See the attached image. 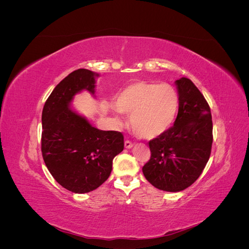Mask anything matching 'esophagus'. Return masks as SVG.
I'll return each mask as SVG.
<instances>
[{
  "mask_svg": "<svg viewBox=\"0 0 249 249\" xmlns=\"http://www.w3.org/2000/svg\"><path fill=\"white\" fill-rule=\"evenodd\" d=\"M133 143L131 142V141H129V140H125L124 141V147L125 148H132L133 147Z\"/></svg>",
  "mask_w": 249,
  "mask_h": 249,
  "instance_id": "1",
  "label": "esophagus"
}]
</instances>
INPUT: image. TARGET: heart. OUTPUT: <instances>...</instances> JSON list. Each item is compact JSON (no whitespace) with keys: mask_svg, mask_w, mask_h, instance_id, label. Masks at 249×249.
<instances>
[{"mask_svg":"<svg viewBox=\"0 0 249 249\" xmlns=\"http://www.w3.org/2000/svg\"><path fill=\"white\" fill-rule=\"evenodd\" d=\"M115 106L118 111L131 115V127L137 136L153 139L175 124L179 96L169 84L136 81L116 95Z\"/></svg>","mask_w":249,"mask_h":249,"instance_id":"heart-1","label":"heart"}]
</instances>
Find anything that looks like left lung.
<instances>
[{"label":"left lung","instance_id":"left-lung-1","mask_svg":"<svg viewBox=\"0 0 249 249\" xmlns=\"http://www.w3.org/2000/svg\"><path fill=\"white\" fill-rule=\"evenodd\" d=\"M179 108L175 124L149 141L152 156L143 175L158 189L178 192L191 186L209 161L213 142L211 110L205 97L187 78L176 81Z\"/></svg>","mask_w":249,"mask_h":249}]
</instances>
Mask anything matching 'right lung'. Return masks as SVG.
<instances>
[{"mask_svg": "<svg viewBox=\"0 0 249 249\" xmlns=\"http://www.w3.org/2000/svg\"><path fill=\"white\" fill-rule=\"evenodd\" d=\"M100 74L80 69L53 90L42 110L41 152L57 182L73 193H87L106 182L114 157L124 150V136L101 131L71 106L78 93H95Z\"/></svg>", "mask_w": 249, "mask_h": 249, "instance_id": "add662e5", "label": "right lung"}]
</instances>
